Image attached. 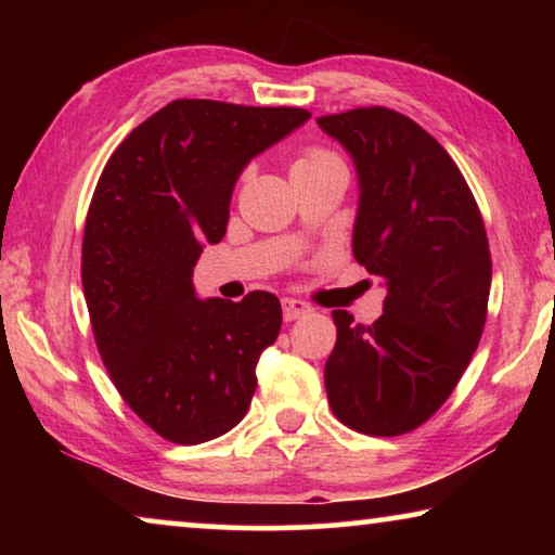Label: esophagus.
<instances>
[{"mask_svg": "<svg viewBox=\"0 0 555 555\" xmlns=\"http://www.w3.org/2000/svg\"><path fill=\"white\" fill-rule=\"evenodd\" d=\"M281 311H284L286 321H296V318L311 313V306H308L306 300H300V298L284 296V298H281Z\"/></svg>", "mask_w": 555, "mask_h": 555, "instance_id": "1", "label": "esophagus"}]
</instances>
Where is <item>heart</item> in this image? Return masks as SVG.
I'll return each mask as SVG.
<instances>
[{
	"label": "heart",
	"instance_id": "1",
	"mask_svg": "<svg viewBox=\"0 0 555 555\" xmlns=\"http://www.w3.org/2000/svg\"><path fill=\"white\" fill-rule=\"evenodd\" d=\"M331 162H337L333 154L323 152V149H308V152L294 164L291 171H298V168H308V166H318V164H331Z\"/></svg>",
	"mask_w": 555,
	"mask_h": 555
}]
</instances>
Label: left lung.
<instances>
[{
    "instance_id": "8db88e82",
    "label": "left lung",
    "mask_w": 555,
    "mask_h": 555,
    "mask_svg": "<svg viewBox=\"0 0 555 555\" xmlns=\"http://www.w3.org/2000/svg\"><path fill=\"white\" fill-rule=\"evenodd\" d=\"M318 127L352 158V255L387 291L372 325L333 311L327 401L360 434L401 436L443 406L480 343L492 284L485 222L453 158L413 119L360 107Z\"/></svg>"
}]
</instances>
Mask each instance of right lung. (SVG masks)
Masks as SVG:
<instances>
[{
  "mask_svg": "<svg viewBox=\"0 0 555 555\" xmlns=\"http://www.w3.org/2000/svg\"><path fill=\"white\" fill-rule=\"evenodd\" d=\"M311 119L298 107L173 100L117 146L92 195L82 291L102 362L129 409L171 443L228 434L257 389L281 304L198 298L193 269L228 232L237 178Z\"/></svg>",
  "mask_w": 555,
  "mask_h": 555,
  "instance_id": "obj_1",
  "label": "right lung"
}]
</instances>
